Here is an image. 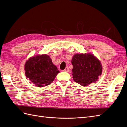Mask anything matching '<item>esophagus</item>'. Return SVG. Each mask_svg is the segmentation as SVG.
<instances>
[{"label": "esophagus", "instance_id": "1", "mask_svg": "<svg viewBox=\"0 0 127 127\" xmlns=\"http://www.w3.org/2000/svg\"><path fill=\"white\" fill-rule=\"evenodd\" d=\"M64 71H65V72H69V69L68 67H66V68H65L64 69Z\"/></svg>", "mask_w": 127, "mask_h": 127}]
</instances>
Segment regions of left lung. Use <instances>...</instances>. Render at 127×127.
I'll use <instances>...</instances> for the list:
<instances>
[{
    "label": "left lung",
    "instance_id": "1",
    "mask_svg": "<svg viewBox=\"0 0 127 127\" xmlns=\"http://www.w3.org/2000/svg\"><path fill=\"white\" fill-rule=\"evenodd\" d=\"M71 64L73 79L82 86H87L96 82L98 76L102 74L101 62L91 53L75 55L72 58Z\"/></svg>",
    "mask_w": 127,
    "mask_h": 127
}]
</instances>
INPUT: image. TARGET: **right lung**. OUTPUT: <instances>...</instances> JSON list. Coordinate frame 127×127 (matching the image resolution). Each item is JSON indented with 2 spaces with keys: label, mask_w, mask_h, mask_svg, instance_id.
<instances>
[{
  "label": "right lung",
  "mask_w": 127,
  "mask_h": 127,
  "mask_svg": "<svg viewBox=\"0 0 127 127\" xmlns=\"http://www.w3.org/2000/svg\"><path fill=\"white\" fill-rule=\"evenodd\" d=\"M25 75L34 85L42 87L53 82L59 72L47 55L31 57L25 64Z\"/></svg>",
  "instance_id": "obj_1"
}]
</instances>
